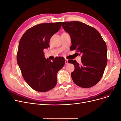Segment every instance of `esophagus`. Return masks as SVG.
<instances>
[{
	"label": "esophagus",
	"instance_id": "obj_1",
	"mask_svg": "<svg viewBox=\"0 0 121 121\" xmlns=\"http://www.w3.org/2000/svg\"><path fill=\"white\" fill-rule=\"evenodd\" d=\"M69 64L68 63V60L67 59H65V65H68Z\"/></svg>",
	"mask_w": 121,
	"mask_h": 121
}]
</instances>
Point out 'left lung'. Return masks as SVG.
I'll return each instance as SVG.
<instances>
[{
  "label": "left lung",
  "mask_w": 121,
  "mask_h": 121,
  "mask_svg": "<svg viewBox=\"0 0 121 121\" xmlns=\"http://www.w3.org/2000/svg\"><path fill=\"white\" fill-rule=\"evenodd\" d=\"M64 30L70 35V49L81 55L82 64L69 60L74 65L71 73L73 82L82 88H90L100 81L107 64V47L95 29L78 21L63 22Z\"/></svg>",
  "instance_id": "1"
}]
</instances>
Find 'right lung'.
Wrapping results in <instances>:
<instances>
[{
  "label": "right lung",
  "mask_w": 121,
  "mask_h": 121,
  "mask_svg": "<svg viewBox=\"0 0 121 121\" xmlns=\"http://www.w3.org/2000/svg\"><path fill=\"white\" fill-rule=\"evenodd\" d=\"M61 26V22L36 25L26 31L20 40L18 65L26 82L37 91L46 92L53 88L57 83V73L65 65L64 58L56 57L51 61L43 53Z\"/></svg>",
  "instance_id": "right-lung-1"
}]
</instances>
